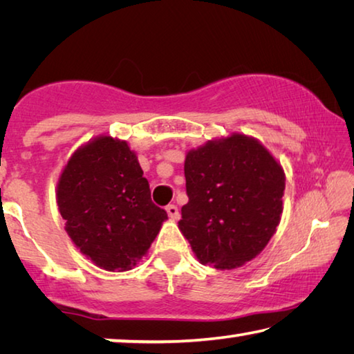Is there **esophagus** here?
Here are the masks:
<instances>
[{
    "instance_id": "34e87169",
    "label": "esophagus",
    "mask_w": 354,
    "mask_h": 354,
    "mask_svg": "<svg viewBox=\"0 0 354 354\" xmlns=\"http://www.w3.org/2000/svg\"><path fill=\"white\" fill-rule=\"evenodd\" d=\"M165 211H167V214H169L170 218H173V220L179 218V211H178V207L175 205H169L165 207Z\"/></svg>"
}]
</instances>
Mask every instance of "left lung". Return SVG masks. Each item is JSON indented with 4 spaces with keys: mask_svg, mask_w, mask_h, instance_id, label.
<instances>
[{
    "mask_svg": "<svg viewBox=\"0 0 354 354\" xmlns=\"http://www.w3.org/2000/svg\"><path fill=\"white\" fill-rule=\"evenodd\" d=\"M189 203L179 230L201 263L242 267L267 247L279 225L284 170L259 140L231 134L190 149L184 162Z\"/></svg>",
    "mask_w": 354,
    "mask_h": 354,
    "instance_id": "left-lung-1",
    "label": "left lung"
}]
</instances>
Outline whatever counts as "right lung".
Wrapping results in <instances>:
<instances>
[{
    "mask_svg": "<svg viewBox=\"0 0 354 354\" xmlns=\"http://www.w3.org/2000/svg\"><path fill=\"white\" fill-rule=\"evenodd\" d=\"M56 198L71 242L109 272L136 267L167 220L151 201L136 153L111 136L76 149L59 178Z\"/></svg>",
    "mask_w": 354,
    "mask_h": 354,
    "instance_id": "add662e5",
    "label": "right lung"
}]
</instances>
